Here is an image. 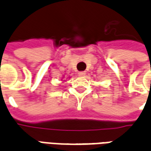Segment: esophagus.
I'll return each instance as SVG.
<instances>
[{"instance_id": "1", "label": "esophagus", "mask_w": 151, "mask_h": 151, "mask_svg": "<svg viewBox=\"0 0 151 151\" xmlns=\"http://www.w3.org/2000/svg\"><path fill=\"white\" fill-rule=\"evenodd\" d=\"M78 75L80 76V77H84V76L86 75V72H83V71H82V72H79Z\"/></svg>"}]
</instances>
